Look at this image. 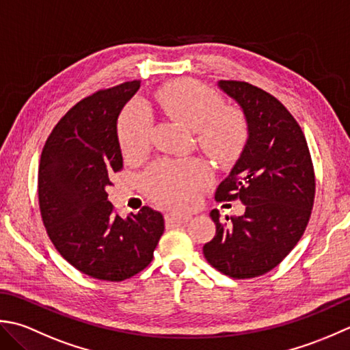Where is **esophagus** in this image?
Wrapping results in <instances>:
<instances>
[{
    "label": "esophagus",
    "instance_id": "obj_1",
    "mask_svg": "<svg viewBox=\"0 0 350 350\" xmlns=\"http://www.w3.org/2000/svg\"><path fill=\"white\" fill-rule=\"evenodd\" d=\"M165 220H166V225L167 226H176V225H183V224H187L190 220V216H176V215H172V213H169V215L165 216Z\"/></svg>",
    "mask_w": 350,
    "mask_h": 350
}]
</instances>
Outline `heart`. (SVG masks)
I'll return each mask as SVG.
<instances>
[{
    "instance_id": "1",
    "label": "heart",
    "mask_w": 350,
    "mask_h": 350,
    "mask_svg": "<svg viewBox=\"0 0 350 350\" xmlns=\"http://www.w3.org/2000/svg\"><path fill=\"white\" fill-rule=\"evenodd\" d=\"M155 99L166 116L193 128L199 146L213 159L230 161L243 151L249 137L247 120L240 110L225 107L215 89L196 81H175L157 90ZM152 131L154 118L148 104L142 99L128 103L118 119L124 155H144L151 146ZM210 178V167L202 160H159L146 170L144 185L155 202L185 210Z\"/></svg>"
}]
</instances>
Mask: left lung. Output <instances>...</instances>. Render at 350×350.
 I'll return each instance as SVG.
<instances>
[{
	"mask_svg": "<svg viewBox=\"0 0 350 350\" xmlns=\"http://www.w3.org/2000/svg\"><path fill=\"white\" fill-rule=\"evenodd\" d=\"M219 88L245 111L249 139L231 174L219 184L216 201L240 199L246 211L220 222L204 256L234 280L275 269L301 240L311 216L316 176L302 128L281 101L246 81L220 80Z\"/></svg>",
	"mask_w": 350,
	"mask_h": 350,
	"instance_id": "left-lung-1",
	"label": "left lung"
}]
</instances>
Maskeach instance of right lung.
<instances>
[{
	"instance_id": "obj_1",
	"label": "right lung",
	"mask_w": 350,
	"mask_h": 350,
	"mask_svg": "<svg viewBox=\"0 0 350 350\" xmlns=\"http://www.w3.org/2000/svg\"><path fill=\"white\" fill-rule=\"evenodd\" d=\"M140 81L101 89L78 101L42 149L38 193L48 237L81 273L120 282L154 258L165 219L151 206L120 217L107 199L113 174L124 167L116 120Z\"/></svg>"
}]
</instances>
